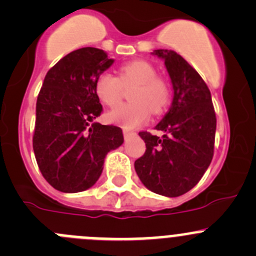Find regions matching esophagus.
<instances>
[{"label": "esophagus", "mask_w": 256, "mask_h": 256, "mask_svg": "<svg viewBox=\"0 0 256 256\" xmlns=\"http://www.w3.org/2000/svg\"><path fill=\"white\" fill-rule=\"evenodd\" d=\"M122 132H124V138H125V139H128V138H131V136L135 135V132H134V131L128 130V128H124Z\"/></svg>", "instance_id": "1"}]
</instances>
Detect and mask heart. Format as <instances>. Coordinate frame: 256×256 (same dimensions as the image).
Wrapping results in <instances>:
<instances>
[{
    "label": "heart",
    "instance_id": "1",
    "mask_svg": "<svg viewBox=\"0 0 256 256\" xmlns=\"http://www.w3.org/2000/svg\"><path fill=\"white\" fill-rule=\"evenodd\" d=\"M136 84L131 90L132 102L121 104L107 114V120L125 128H135L149 120L152 110L160 114L170 98L166 80L158 77L156 70L145 60H132L121 66L118 78L104 72L94 82V90L102 104L114 106L121 98L122 86Z\"/></svg>",
    "mask_w": 256,
    "mask_h": 256
}]
</instances>
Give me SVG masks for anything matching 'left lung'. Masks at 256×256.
I'll return each instance as SVG.
<instances>
[{
    "mask_svg": "<svg viewBox=\"0 0 256 256\" xmlns=\"http://www.w3.org/2000/svg\"><path fill=\"white\" fill-rule=\"evenodd\" d=\"M164 60L173 86V102L155 126L162 138L142 131L146 150L135 162L142 184L152 192L178 197L192 190L214 156L216 114L208 87L187 60L173 50L152 52Z\"/></svg>",
    "mask_w": 256,
    "mask_h": 256,
    "instance_id": "obj_1",
    "label": "left lung"
}]
</instances>
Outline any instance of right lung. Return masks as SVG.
I'll use <instances>...</instances> for the list:
<instances>
[{"instance_id":"right-lung-1","label":"right lung","mask_w":256,"mask_h":256,"mask_svg":"<svg viewBox=\"0 0 256 256\" xmlns=\"http://www.w3.org/2000/svg\"><path fill=\"white\" fill-rule=\"evenodd\" d=\"M112 64L104 50L82 48L45 76L36 101L32 148L42 176L60 192L92 187L107 152L122 145L120 128L94 122L102 112L94 82Z\"/></svg>"}]
</instances>
